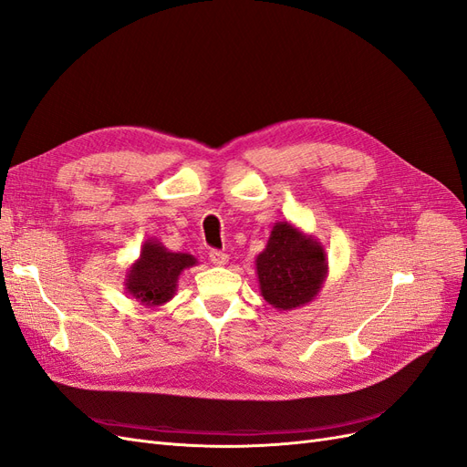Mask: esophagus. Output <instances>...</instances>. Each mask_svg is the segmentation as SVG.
I'll return each mask as SVG.
<instances>
[{
  "mask_svg": "<svg viewBox=\"0 0 467 467\" xmlns=\"http://www.w3.org/2000/svg\"><path fill=\"white\" fill-rule=\"evenodd\" d=\"M208 257H210V261H212V263L218 265V266L228 265V261H230V255H228V253L218 251V249H212V251L208 253Z\"/></svg>",
  "mask_w": 467,
  "mask_h": 467,
  "instance_id": "34e87169",
  "label": "esophagus"
}]
</instances>
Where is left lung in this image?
Here are the masks:
<instances>
[{
  "label": "left lung",
  "mask_w": 467,
  "mask_h": 467,
  "mask_svg": "<svg viewBox=\"0 0 467 467\" xmlns=\"http://www.w3.org/2000/svg\"><path fill=\"white\" fill-rule=\"evenodd\" d=\"M255 268L261 296L278 312L314 302L329 275L327 253L319 239L290 222L273 225Z\"/></svg>",
  "instance_id": "obj_1"
}]
</instances>
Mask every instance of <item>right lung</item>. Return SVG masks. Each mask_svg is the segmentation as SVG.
Listing matches in <instances>:
<instances>
[{"instance_id": "add662e5", "label": "right lung", "mask_w": 467, "mask_h": 467, "mask_svg": "<svg viewBox=\"0 0 467 467\" xmlns=\"http://www.w3.org/2000/svg\"><path fill=\"white\" fill-rule=\"evenodd\" d=\"M196 263L191 253L169 251L160 239L150 237L126 271L124 288L140 306L160 307L175 296L182 271Z\"/></svg>"}]
</instances>
